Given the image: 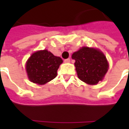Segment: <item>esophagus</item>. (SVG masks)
Segmentation results:
<instances>
[{
    "instance_id": "34e87169",
    "label": "esophagus",
    "mask_w": 129,
    "mask_h": 129,
    "mask_svg": "<svg viewBox=\"0 0 129 129\" xmlns=\"http://www.w3.org/2000/svg\"><path fill=\"white\" fill-rule=\"evenodd\" d=\"M70 61V58H68V59H64V62L65 63H69Z\"/></svg>"
}]
</instances>
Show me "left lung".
Instances as JSON below:
<instances>
[{
	"label": "left lung",
	"mask_w": 129,
	"mask_h": 129,
	"mask_svg": "<svg viewBox=\"0 0 129 129\" xmlns=\"http://www.w3.org/2000/svg\"><path fill=\"white\" fill-rule=\"evenodd\" d=\"M72 58L75 60V66L78 77L88 84H98L108 71V63L106 56L94 48L83 47L74 52Z\"/></svg>",
	"instance_id": "8db88e82"
}]
</instances>
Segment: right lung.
<instances>
[{"label": "right lung", "mask_w": 129, "mask_h": 129, "mask_svg": "<svg viewBox=\"0 0 129 129\" xmlns=\"http://www.w3.org/2000/svg\"><path fill=\"white\" fill-rule=\"evenodd\" d=\"M62 62L60 57L55 56L46 50L36 52L27 61L28 78L35 84H46L56 77L57 70Z\"/></svg>", "instance_id": "add662e5"}]
</instances>
